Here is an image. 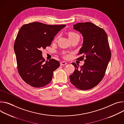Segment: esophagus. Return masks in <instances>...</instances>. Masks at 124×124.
Masks as SVG:
<instances>
[{"mask_svg": "<svg viewBox=\"0 0 124 124\" xmlns=\"http://www.w3.org/2000/svg\"><path fill=\"white\" fill-rule=\"evenodd\" d=\"M66 64H67V63H66V62H61V63H60V64H61V66L65 65H66Z\"/></svg>", "mask_w": 124, "mask_h": 124, "instance_id": "esophagus-1", "label": "esophagus"}]
</instances>
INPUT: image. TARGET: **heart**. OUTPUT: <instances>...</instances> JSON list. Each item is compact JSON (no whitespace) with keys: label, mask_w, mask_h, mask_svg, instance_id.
Returning a JSON list of instances; mask_svg holds the SVG:
<instances>
[{"label":"heart","mask_w":124,"mask_h":124,"mask_svg":"<svg viewBox=\"0 0 124 124\" xmlns=\"http://www.w3.org/2000/svg\"><path fill=\"white\" fill-rule=\"evenodd\" d=\"M68 37H69L70 39H72L73 38H74V37L79 36V35L78 34H77L76 33L74 32H70L68 33ZM57 39V37H56L55 38V40H56Z\"/></svg>","instance_id":"b5f03b06"}]
</instances>
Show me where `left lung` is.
<instances>
[{
    "mask_svg": "<svg viewBox=\"0 0 124 124\" xmlns=\"http://www.w3.org/2000/svg\"><path fill=\"white\" fill-rule=\"evenodd\" d=\"M74 29L79 31L83 37V46L76 59L84 60L80 66L75 63L73 73L70 75L71 83L81 90H87L98 85L105 74L111 53L106 33L101 27L90 22L77 23Z\"/></svg>",
    "mask_w": 124,
    "mask_h": 124,
    "instance_id": "1",
    "label": "left lung"
}]
</instances>
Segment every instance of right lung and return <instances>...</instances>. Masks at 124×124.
Returning a JSON list of instances; mask_svg holds the SVG:
<instances>
[{
  "instance_id": "add662e5",
  "label": "right lung",
  "mask_w": 124,
  "mask_h": 124,
  "mask_svg": "<svg viewBox=\"0 0 124 124\" xmlns=\"http://www.w3.org/2000/svg\"><path fill=\"white\" fill-rule=\"evenodd\" d=\"M65 26L33 22L21 27L14 49L18 72L27 84L40 88L51 81L54 71L60 63L53 59L45 62L41 50L50 46L54 36Z\"/></svg>"
}]
</instances>
